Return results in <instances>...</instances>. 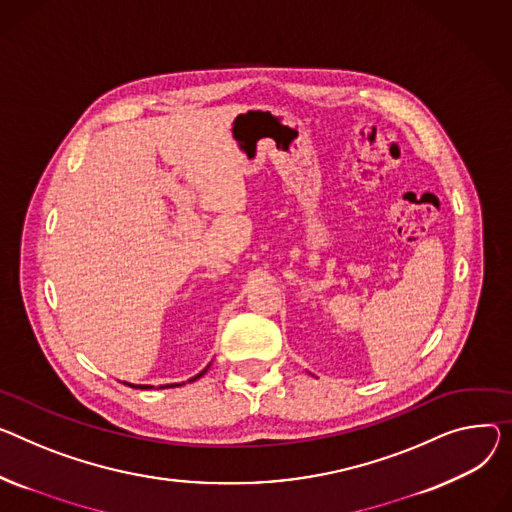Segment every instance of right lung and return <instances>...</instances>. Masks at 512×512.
<instances>
[{
  "instance_id": "1",
  "label": "right lung",
  "mask_w": 512,
  "mask_h": 512,
  "mask_svg": "<svg viewBox=\"0 0 512 512\" xmlns=\"http://www.w3.org/2000/svg\"><path fill=\"white\" fill-rule=\"evenodd\" d=\"M208 368H210V364H208L206 368H203V370H201L199 374H195V377H193V379H189V383H193L195 379L203 377V374H206V372H208ZM125 385H129V387H135V389H152V385H131V383H125ZM164 387H181V385H177V383H175V385H162L160 389H164Z\"/></svg>"
}]
</instances>
